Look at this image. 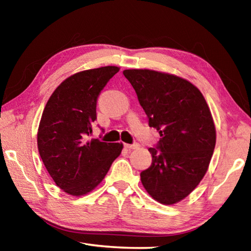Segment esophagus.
Listing matches in <instances>:
<instances>
[{
	"instance_id": "1",
	"label": "esophagus",
	"mask_w": 251,
	"mask_h": 251,
	"mask_svg": "<svg viewBox=\"0 0 251 251\" xmlns=\"http://www.w3.org/2000/svg\"><path fill=\"white\" fill-rule=\"evenodd\" d=\"M124 147L127 150H137L139 147V144L134 143V144H124Z\"/></svg>"
}]
</instances>
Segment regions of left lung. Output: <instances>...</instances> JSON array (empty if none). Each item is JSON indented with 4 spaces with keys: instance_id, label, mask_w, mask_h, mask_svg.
Instances as JSON below:
<instances>
[{
    "instance_id": "1",
    "label": "left lung",
    "mask_w": 251,
    "mask_h": 251,
    "mask_svg": "<svg viewBox=\"0 0 251 251\" xmlns=\"http://www.w3.org/2000/svg\"><path fill=\"white\" fill-rule=\"evenodd\" d=\"M137 94L148 125L160 135L150 148L152 160L141 173L147 193L173 205L196 188L205 176L216 145L210 109L198 88L178 76L151 70L123 72Z\"/></svg>"
}]
</instances>
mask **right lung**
Segmentation results:
<instances>
[{
  "instance_id": "obj_1",
  "label": "right lung",
  "mask_w": 251,
  "mask_h": 251,
  "mask_svg": "<svg viewBox=\"0 0 251 251\" xmlns=\"http://www.w3.org/2000/svg\"><path fill=\"white\" fill-rule=\"evenodd\" d=\"M118 71L104 66L70 76L50 95L42 114L40 156L55 184L73 196L92 192L122 152L123 144L87 141L97 118V97Z\"/></svg>"
}]
</instances>
